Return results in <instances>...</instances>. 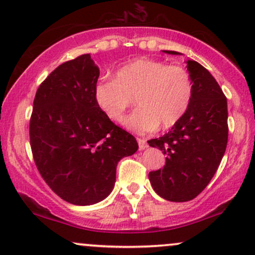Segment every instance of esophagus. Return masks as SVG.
I'll return each mask as SVG.
<instances>
[{
    "mask_svg": "<svg viewBox=\"0 0 255 255\" xmlns=\"http://www.w3.org/2000/svg\"><path fill=\"white\" fill-rule=\"evenodd\" d=\"M137 144H139L140 150H145L146 147H148L147 141L145 139H141V137H137Z\"/></svg>",
    "mask_w": 255,
    "mask_h": 255,
    "instance_id": "34e87169",
    "label": "esophagus"
}]
</instances>
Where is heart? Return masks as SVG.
Returning a JSON list of instances; mask_svg holds the SVG:
<instances>
[{
	"label": "heart",
	"instance_id": "b5f03b06",
	"mask_svg": "<svg viewBox=\"0 0 255 255\" xmlns=\"http://www.w3.org/2000/svg\"><path fill=\"white\" fill-rule=\"evenodd\" d=\"M193 96L188 71L181 64L140 57L116 71L115 79H102L95 86V99L110 120L122 122L135 97L139 107L126 121L136 133L169 129L183 118Z\"/></svg>",
	"mask_w": 255,
	"mask_h": 255
}]
</instances>
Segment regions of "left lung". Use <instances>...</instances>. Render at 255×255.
<instances>
[{
	"label": "left lung",
	"instance_id": "left-lung-1",
	"mask_svg": "<svg viewBox=\"0 0 255 255\" xmlns=\"http://www.w3.org/2000/svg\"><path fill=\"white\" fill-rule=\"evenodd\" d=\"M187 69L193 84L188 110L168 133L147 141L166 156L165 165L148 174L152 187L175 203L192 200L209 184L224 156L229 131L227 97L216 79L195 61H187Z\"/></svg>",
	"mask_w": 255,
	"mask_h": 255
}]
</instances>
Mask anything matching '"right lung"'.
Listing matches in <instances>:
<instances>
[{
    "mask_svg": "<svg viewBox=\"0 0 255 255\" xmlns=\"http://www.w3.org/2000/svg\"><path fill=\"white\" fill-rule=\"evenodd\" d=\"M99 68L90 54L67 61L38 87L30 144L40 176L73 205H92L113 191L116 166L137 150L135 137L98 107Z\"/></svg>",
    "mask_w": 255,
    "mask_h": 255,
    "instance_id": "obj_1",
    "label": "right lung"
}]
</instances>
